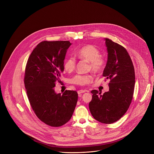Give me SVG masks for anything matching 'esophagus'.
Returning <instances> with one entry per match:
<instances>
[{"instance_id": "34e87169", "label": "esophagus", "mask_w": 154, "mask_h": 154, "mask_svg": "<svg viewBox=\"0 0 154 154\" xmlns=\"http://www.w3.org/2000/svg\"><path fill=\"white\" fill-rule=\"evenodd\" d=\"M86 91V90H79V91H78V94H82V93H85Z\"/></svg>"}]
</instances>
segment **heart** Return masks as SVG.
Masks as SVG:
<instances>
[{
	"instance_id": "b5f03b06",
	"label": "heart",
	"mask_w": 154,
	"mask_h": 154,
	"mask_svg": "<svg viewBox=\"0 0 154 154\" xmlns=\"http://www.w3.org/2000/svg\"><path fill=\"white\" fill-rule=\"evenodd\" d=\"M99 50L93 45H86L80 48L78 51V55L80 58L89 61V69L96 73L100 72L105 65V60L100 56ZM76 60L74 57L68 58L64 63L65 70L71 72L75 67ZM92 81V77L90 75H77L72 80L71 82L83 86L88 84Z\"/></svg>"
}]
</instances>
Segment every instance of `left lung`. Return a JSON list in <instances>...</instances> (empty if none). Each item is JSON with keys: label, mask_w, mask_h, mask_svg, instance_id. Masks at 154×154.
Returning <instances> with one entry per match:
<instances>
[{"label": "left lung", "mask_w": 154, "mask_h": 154, "mask_svg": "<svg viewBox=\"0 0 154 154\" xmlns=\"http://www.w3.org/2000/svg\"><path fill=\"white\" fill-rule=\"evenodd\" d=\"M108 58L102 75L109 79V91L102 95L91 91L89 103L93 118L104 124H112L126 113L133 98L135 70L126 49L111 39L105 38Z\"/></svg>", "instance_id": "1"}]
</instances>
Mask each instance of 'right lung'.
<instances>
[{
    "label": "right lung",
    "instance_id": "obj_1",
    "mask_svg": "<svg viewBox=\"0 0 154 154\" xmlns=\"http://www.w3.org/2000/svg\"><path fill=\"white\" fill-rule=\"evenodd\" d=\"M71 45L69 41L41 42L26 65L24 84L31 106L42 122L52 127L61 126L71 119L78 100L75 91L66 90L61 94L54 89Z\"/></svg>",
    "mask_w": 154,
    "mask_h": 154
}]
</instances>
